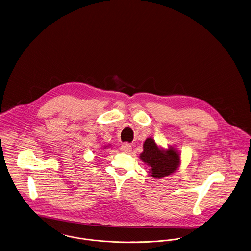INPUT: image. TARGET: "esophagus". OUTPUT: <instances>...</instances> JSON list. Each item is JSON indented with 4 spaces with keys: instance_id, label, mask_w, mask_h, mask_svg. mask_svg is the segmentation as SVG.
Masks as SVG:
<instances>
[{
    "instance_id": "esophagus-1",
    "label": "esophagus",
    "mask_w": 251,
    "mask_h": 251,
    "mask_svg": "<svg viewBox=\"0 0 251 251\" xmlns=\"http://www.w3.org/2000/svg\"><path fill=\"white\" fill-rule=\"evenodd\" d=\"M121 151L124 152V153H130L132 151V147H131L129 143H124L122 146H121Z\"/></svg>"
}]
</instances>
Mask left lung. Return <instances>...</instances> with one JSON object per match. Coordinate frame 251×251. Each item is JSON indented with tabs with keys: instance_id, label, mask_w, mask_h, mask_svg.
<instances>
[{
	"instance_id": "obj_1",
	"label": "left lung",
	"mask_w": 251,
	"mask_h": 251,
	"mask_svg": "<svg viewBox=\"0 0 251 251\" xmlns=\"http://www.w3.org/2000/svg\"><path fill=\"white\" fill-rule=\"evenodd\" d=\"M140 159L149 167V174L154 179H161L176 173L181 165V153L178 148L169 145L164 148L149 137L143 142Z\"/></svg>"
}]
</instances>
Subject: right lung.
<instances>
[{
	"instance_id": "right-lung-1",
	"label": "right lung",
	"mask_w": 251,
	"mask_h": 251,
	"mask_svg": "<svg viewBox=\"0 0 251 251\" xmlns=\"http://www.w3.org/2000/svg\"><path fill=\"white\" fill-rule=\"evenodd\" d=\"M109 146H110V144H108V145H105V146H103V148H104V149H106L107 147H109Z\"/></svg>"
}]
</instances>
